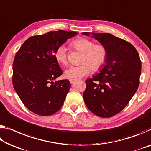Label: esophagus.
I'll return each mask as SVG.
<instances>
[{"instance_id": "esophagus-1", "label": "esophagus", "mask_w": 151, "mask_h": 151, "mask_svg": "<svg viewBox=\"0 0 151 151\" xmlns=\"http://www.w3.org/2000/svg\"><path fill=\"white\" fill-rule=\"evenodd\" d=\"M76 81L75 79H70V83H71V84H73V83H74Z\"/></svg>"}]
</instances>
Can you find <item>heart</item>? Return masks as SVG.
Segmentation results:
<instances>
[{"label": "heart", "instance_id": "1", "mask_svg": "<svg viewBox=\"0 0 151 151\" xmlns=\"http://www.w3.org/2000/svg\"><path fill=\"white\" fill-rule=\"evenodd\" d=\"M74 48L83 52L81 65L70 66L65 71V76L70 79H78L84 77L91 73V69L97 71L104 66L107 59V52L101 44H94L87 38L81 37L71 43ZM55 58L58 63L67 64L66 47L60 45L55 52Z\"/></svg>", "mask_w": 151, "mask_h": 151}]
</instances>
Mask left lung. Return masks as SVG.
Segmentation results:
<instances>
[{
	"label": "left lung",
	"mask_w": 151,
	"mask_h": 151,
	"mask_svg": "<svg viewBox=\"0 0 151 151\" xmlns=\"http://www.w3.org/2000/svg\"><path fill=\"white\" fill-rule=\"evenodd\" d=\"M98 40L107 52L106 65L99 73L85 81L86 106L101 118L119 113L135 94L140 83L141 61L132 44L110 33L83 32Z\"/></svg>",
	"instance_id": "obj_1"
}]
</instances>
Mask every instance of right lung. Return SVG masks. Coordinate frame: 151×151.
<instances>
[{
  "label": "right lung",
  "mask_w": 151,
  "mask_h": 151,
  "mask_svg": "<svg viewBox=\"0 0 151 151\" xmlns=\"http://www.w3.org/2000/svg\"><path fill=\"white\" fill-rule=\"evenodd\" d=\"M76 32L59 30L32 36L17 52L13 64V85L21 101L31 111L48 116L61 108L70 87L55 58L56 49Z\"/></svg>",
  "instance_id": "right-lung-1"
}]
</instances>
